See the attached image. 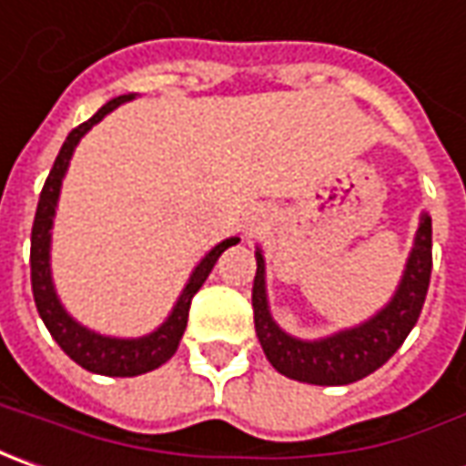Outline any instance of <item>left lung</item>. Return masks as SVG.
Returning a JSON list of instances; mask_svg holds the SVG:
<instances>
[{"mask_svg":"<svg viewBox=\"0 0 466 466\" xmlns=\"http://www.w3.org/2000/svg\"><path fill=\"white\" fill-rule=\"evenodd\" d=\"M431 217L423 214L415 245L410 249L402 281L394 291L392 301L379 309L371 319L350 329H340L319 340H299L286 335L270 317L265 297V260L263 252H255L258 270L252 283V312L255 332L263 345V353L283 377L319 384V387H340L374 374L379 366L392 359L397 348L405 343L410 329L415 328L423 309L431 268H433V239H431Z\"/></svg>","mask_w":466,"mask_h":466,"instance_id":"obj_1","label":"left lung"}]
</instances>
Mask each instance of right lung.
I'll list each match as a JSON object with an SVG mask.
<instances>
[{"label": "right lung", "instance_id": "add662e5", "mask_svg": "<svg viewBox=\"0 0 466 466\" xmlns=\"http://www.w3.org/2000/svg\"><path fill=\"white\" fill-rule=\"evenodd\" d=\"M128 100H134V95L113 97L89 121L76 126L66 137L54 167L46 177V185H43L35 221H33V234H30V283H33V299H35L41 319L72 361H76L92 374H103V377H138V374H147V371L159 369L162 363H167L175 356L180 338H183L190 301L198 294L203 281L208 279L218 255L239 242V237H229V239L218 242L190 273L183 294L172 307L167 319L144 338H107L100 332H92V329L82 328L72 314L61 307L56 289H54V279H51V227H54V214H56L58 193H61V180L66 175L69 159H72L79 138L85 137L95 123L103 121L107 113H113L118 105L128 103Z\"/></svg>", "mask_w": 466, "mask_h": 466}]
</instances>
